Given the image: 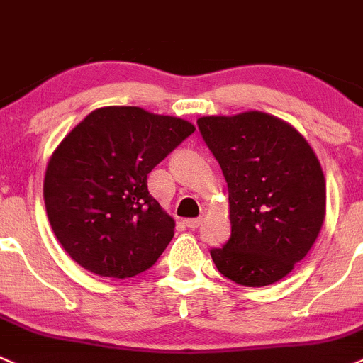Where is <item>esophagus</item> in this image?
Returning <instances> with one entry per match:
<instances>
[{"label":"esophagus","instance_id":"1","mask_svg":"<svg viewBox=\"0 0 363 363\" xmlns=\"http://www.w3.org/2000/svg\"><path fill=\"white\" fill-rule=\"evenodd\" d=\"M201 223H203V218H189V220H185V225L189 227V229H197V227L201 225Z\"/></svg>","mask_w":363,"mask_h":363}]
</instances>
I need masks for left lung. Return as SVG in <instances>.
<instances>
[{
	"mask_svg": "<svg viewBox=\"0 0 363 363\" xmlns=\"http://www.w3.org/2000/svg\"><path fill=\"white\" fill-rule=\"evenodd\" d=\"M197 125L229 189L230 238L209 252L213 262L238 285H272L308 255L323 225L318 159L292 125L262 111L201 117Z\"/></svg>",
	"mask_w": 363,
	"mask_h": 363,
	"instance_id": "left-lung-1",
	"label": "left lung"
}]
</instances>
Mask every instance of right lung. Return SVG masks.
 Returning <instances> with one entry per match:
<instances>
[{
  "mask_svg": "<svg viewBox=\"0 0 363 363\" xmlns=\"http://www.w3.org/2000/svg\"><path fill=\"white\" fill-rule=\"evenodd\" d=\"M196 130L138 106L89 113L47 166L45 208L71 259L106 278H133L157 262L174 220L148 192V173Z\"/></svg>",
  "mask_w": 363,
  "mask_h": 363,
  "instance_id": "add662e5",
  "label": "right lung"
}]
</instances>
